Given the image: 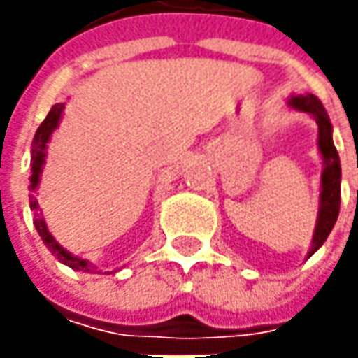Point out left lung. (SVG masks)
Masks as SVG:
<instances>
[{"label": "left lung", "mask_w": 358, "mask_h": 358, "mask_svg": "<svg viewBox=\"0 0 358 358\" xmlns=\"http://www.w3.org/2000/svg\"><path fill=\"white\" fill-rule=\"evenodd\" d=\"M291 105L299 111H307L315 117L317 125H319V149L324 159L321 211H319V223L315 229L313 247H310V255H313L323 245L324 239L329 237V233L337 223L338 207H341V161H338V153L333 143V135H331L333 125H331L329 115L324 111L323 103L319 101V97H315L313 93L299 95V97L291 99Z\"/></svg>", "instance_id": "1"}]
</instances>
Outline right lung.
Returning a JSON list of instances; mask_svg holds the SVG:
<instances>
[{"mask_svg": "<svg viewBox=\"0 0 358 358\" xmlns=\"http://www.w3.org/2000/svg\"><path fill=\"white\" fill-rule=\"evenodd\" d=\"M62 111H63V103H57L51 107V111L48 113V117L43 119V123L37 127L35 131V137H34V149H31V193H34L35 189H37V183H39V173H41V165H43V157H45V143L49 141V135H51V131L57 127V123H59V117H62ZM29 205H31V211H37L39 209V205H37V199H35V195H31V199H29ZM35 229H37V233L41 235V239L43 243L49 247V251L51 255H55L62 263H65L67 267L76 268V271H91V265L87 261H83V259H77L71 253H67L65 249H63L62 245L57 243V241L51 237V233L45 227V221L41 219V217H35Z\"/></svg>", "mask_w": 358, "mask_h": 358, "instance_id": "obj_1", "label": "right lung"}]
</instances>
